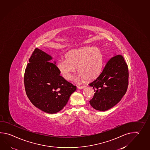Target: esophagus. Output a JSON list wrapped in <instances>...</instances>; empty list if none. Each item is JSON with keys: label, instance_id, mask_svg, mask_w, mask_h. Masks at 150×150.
Segmentation results:
<instances>
[{"label": "esophagus", "instance_id": "esophagus-1", "mask_svg": "<svg viewBox=\"0 0 150 150\" xmlns=\"http://www.w3.org/2000/svg\"><path fill=\"white\" fill-rule=\"evenodd\" d=\"M86 86H77V88L79 89H82L83 88H86Z\"/></svg>", "mask_w": 150, "mask_h": 150}]
</instances>
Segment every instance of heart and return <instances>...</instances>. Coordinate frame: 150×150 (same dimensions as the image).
<instances>
[{
    "instance_id": "b5f03b06",
    "label": "heart",
    "mask_w": 150,
    "mask_h": 150,
    "mask_svg": "<svg viewBox=\"0 0 150 150\" xmlns=\"http://www.w3.org/2000/svg\"><path fill=\"white\" fill-rule=\"evenodd\" d=\"M64 58L58 62L57 66L62 76L66 80H70L76 68L80 79H95L101 73L104 61L103 51L93 46L70 50L66 53Z\"/></svg>"
}]
</instances>
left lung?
Instances as JSON below:
<instances>
[{
	"mask_svg": "<svg viewBox=\"0 0 150 150\" xmlns=\"http://www.w3.org/2000/svg\"><path fill=\"white\" fill-rule=\"evenodd\" d=\"M128 79V67L123 57L121 54L112 57L99 76L89 84L95 92L90 100L91 106L100 111L114 106L125 95Z\"/></svg>",
	"mask_w": 150,
	"mask_h": 150,
	"instance_id": "1",
	"label": "left lung"
}]
</instances>
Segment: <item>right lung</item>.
<instances>
[{"label":"right lung","mask_w":150,"mask_h":150,"mask_svg":"<svg viewBox=\"0 0 150 150\" xmlns=\"http://www.w3.org/2000/svg\"><path fill=\"white\" fill-rule=\"evenodd\" d=\"M52 58L40 49L34 50L24 75L25 90L32 104L50 114L61 110L76 86L60 75ZM55 64V62H54Z\"/></svg>","instance_id":"1"}]
</instances>
